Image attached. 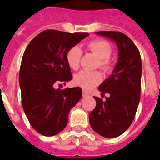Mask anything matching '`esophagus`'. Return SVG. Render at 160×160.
I'll return each instance as SVG.
<instances>
[{
	"instance_id": "1",
	"label": "esophagus",
	"mask_w": 160,
	"mask_h": 160,
	"mask_svg": "<svg viewBox=\"0 0 160 160\" xmlns=\"http://www.w3.org/2000/svg\"><path fill=\"white\" fill-rule=\"evenodd\" d=\"M82 95H83V97H87V96H89V95H88L87 93L85 92V91H84V90H83Z\"/></svg>"
}]
</instances>
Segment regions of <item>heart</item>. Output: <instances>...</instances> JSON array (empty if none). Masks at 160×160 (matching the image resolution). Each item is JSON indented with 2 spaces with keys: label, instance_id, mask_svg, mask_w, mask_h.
I'll return each instance as SVG.
<instances>
[{
  "label": "heart",
  "instance_id": "b5f03b06",
  "mask_svg": "<svg viewBox=\"0 0 160 160\" xmlns=\"http://www.w3.org/2000/svg\"><path fill=\"white\" fill-rule=\"evenodd\" d=\"M87 48L96 57L99 58V66L104 70H109L112 66L109 56L112 53V47L109 42L104 40H95L88 43ZM82 51L80 47L75 46L70 48L66 52L65 60L68 66L71 70H76L80 67V58ZM102 80V75L99 71H87L81 70L73 78V83L76 86L85 90H91L95 85L100 84Z\"/></svg>",
  "mask_w": 160,
  "mask_h": 160
}]
</instances>
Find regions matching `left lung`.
<instances>
[{
    "instance_id": "1",
    "label": "left lung",
    "mask_w": 160,
    "mask_h": 160,
    "mask_svg": "<svg viewBox=\"0 0 160 160\" xmlns=\"http://www.w3.org/2000/svg\"><path fill=\"white\" fill-rule=\"evenodd\" d=\"M97 35L114 41L119 58L113 72L99 86L101 96H94L96 106L90 113L92 129L105 138H115L126 130L136 114L141 90L142 61L140 54L130 39L121 32L98 31Z\"/></svg>"
}]
</instances>
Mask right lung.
Masks as SVG:
<instances>
[{"mask_svg": "<svg viewBox=\"0 0 160 160\" xmlns=\"http://www.w3.org/2000/svg\"><path fill=\"white\" fill-rule=\"evenodd\" d=\"M88 33L46 30L29 43L21 60L19 82L21 103L31 125L45 136L62 131L71 108L82 96L81 88L55 89L72 80L65 55Z\"/></svg>", "mask_w": 160, "mask_h": 160, "instance_id": "right-lung-1", "label": "right lung"}]
</instances>
